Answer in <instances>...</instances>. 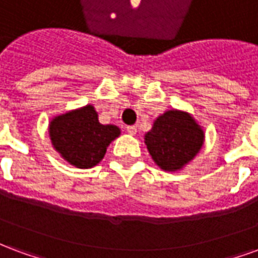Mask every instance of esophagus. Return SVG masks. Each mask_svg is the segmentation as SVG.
Returning a JSON list of instances; mask_svg holds the SVG:
<instances>
[{"label": "esophagus", "instance_id": "esophagus-1", "mask_svg": "<svg viewBox=\"0 0 258 258\" xmlns=\"http://www.w3.org/2000/svg\"><path fill=\"white\" fill-rule=\"evenodd\" d=\"M127 133H128L130 135H135L137 134V127H135V125H128V127H127Z\"/></svg>", "mask_w": 258, "mask_h": 258}]
</instances>
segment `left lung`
<instances>
[{
	"mask_svg": "<svg viewBox=\"0 0 258 258\" xmlns=\"http://www.w3.org/2000/svg\"><path fill=\"white\" fill-rule=\"evenodd\" d=\"M205 144V131L192 114L171 109L155 120L145 134L149 155L164 171H178L199 153Z\"/></svg>",
	"mask_w": 258,
	"mask_h": 258,
	"instance_id": "obj_1",
	"label": "left lung"
}]
</instances>
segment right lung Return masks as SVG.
I'll return each instance as SVG.
<instances>
[{
  "label": "right lung",
  "instance_id": "1",
  "mask_svg": "<svg viewBox=\"0 0 258 258\" xmlns=\"http://www.w3.org/2000/svg\"><path fill=\"white\" fill-rule=\"evenodd\" d=\"M120 135L113 124H101L92 105L53 117L49 138L55 151L77 168H91L101 162L107 146Z\"/></svg>",
  "mask_w": 258,
  "mask_h": 258
}]
</instances>
